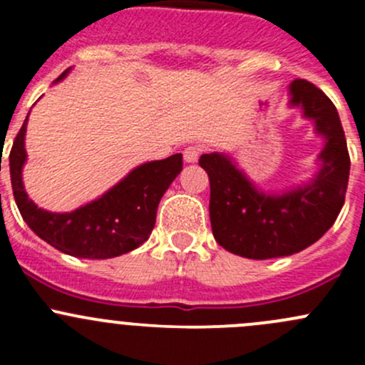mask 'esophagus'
Returning <instances> with one entry per match:
<instances>
[{"mask_svg":"<svg viewBox=\"0 0 365 365\" xmlns=\"http://www.w3.org/2000/svg\"><path fill=\"white\" fill-rule=\"evenodd\" d=\"M203 150L200 148V146H187L185 150H183V159L185 162H189V164H194V162L200 160V155Z\"/></svg>","mask_w":365,"mask_h":365,"instance_id":"1","label":"esophagus"}]
</instances>
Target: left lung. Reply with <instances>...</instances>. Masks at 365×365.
I'll return each instance as SVG.
<instances>
[{
	"label": "left lung",
	"instance_id": "8db88e82",
	"mask_svg": "<svg viewBox=\"0 0 365 365\" xmlns=\"http://www.w3.org/2000/svg\"><path fill=\"white\" fill-rule=\"evenodd\" d=\"M289 106L302 108L325 138L319 171L309 183L282 194H264L226 153H205L210 178V222L217 244L249 259L292 256L318 242L344 205L349 155L336 106L305 79L289 84Z\"/></svg>",
	"mask_w": 365,
	"mask_h": 365
}]
</instances>
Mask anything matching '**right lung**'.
Masks as SVG:
<instances>
[{
	"label": "right lung",
	"mask_w": 365,
	"mask_h": 365,
	"mask_svg": "<svg viewBox=\"0 0 365 365\" xmlns=\"http://www.w3.org/2000/svg\"><path fill=\"white\" fill-rule=\"evenodd\" d=\"M67 73L68 70L56 83ZM26 123L28 118L14 141L9 159L14 197L33 233L58 251L88 259L121 256L148 240L155 226L157 206L183 168L182 153L138 165L98 200L73 212L53 213L38 208L24 190Z\"/></svg>",
	"instance_id": "add662e5"
}]
</instances>
